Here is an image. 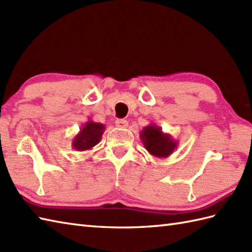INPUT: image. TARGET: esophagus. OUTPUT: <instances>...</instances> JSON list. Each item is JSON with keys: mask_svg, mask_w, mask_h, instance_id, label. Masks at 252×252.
<instances>
[{"mask_svg": "<svg viewBox=\"0 0 252 252\" xmlns=\"http://www.w3.org/2000/svg\"><path fill=\"white\" fill-rule=\"evenodd\" d=\"M116 126L120 129H126V127L129 126V122L125 119H117L116 120Z\"/></svg>", "mask_w": 252, "mask_h": 252, "instance_id": "obj_1", "label": "esophagus"}]
</instances>
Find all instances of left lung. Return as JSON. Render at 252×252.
Returning <instances> with one entry per match:
<instances>
[{"label": "left lung", "mask_w": 252, "mask_h": 252, "mask_svg": "<svg viewBox=\"0 0 252 252\" xmlns=\"http://www.w3.org/2000/svg\"><path fill=\"white\" fill-rule=\"evenodd\" d=\"M140 137L146 151L158 158H167L173 154L179 143L168 133H163L160 126L152 123L140 133Z\"/></svg>", "instance_id": "1"}]
</instances>
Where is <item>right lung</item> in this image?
<instances>
[{
  "label": "right lung",
  "mask_w": 252,
  "mask_h": 252,
  "mask_svg": "<svg viewBox=\"0 0 252 252\" xmlns=\"http://www.w3.org/2000/svg\"><path fill=\"white\" fill-rule=\"evenodd\" d=\"M105 126L103 123L94 122L91 119L80 129L78 134L72 140V148L77 152H85L97 145L101 140Z\"/></svg>",
  "instance_id": "add662e5"
}]
</instances>
